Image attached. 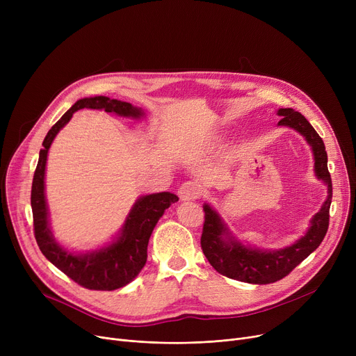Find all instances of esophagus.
<instances>
[{
    "instance_id": "esophagus-1",
    "label": "esophagus",
    "mask_w": 356,
    "mask_h": 356,
    "mask_svg": "<svg viewBox=\"0 0 356 356\" xmlns=\"http://www.w3.org/2000/svg\"><path fill=\"white\" fill-rule=\"evenodd\" d=\"M202 193V186L199 181H184L179 188V197L181 200H195Z\"/></svg>"
}]
</instances>
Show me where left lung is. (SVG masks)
<instances>
[{
  "label": "left lung",
  "mask_w": 356,
  "mask_h": 356,
  "mask_svg": "<svg viewBox=\"0 0 356 356\" xmlns=\"http://www.w3.org/2000/svg\"><path fill=\"white\" fill-rule=\"evenodd\" d=\"M280 127L296 129L310 145L314 160V176L327 188V196L321 211L310 219L305 235L289 247L280 250H261L241 242L229 229L228 223L211 203L203 204L204 223L200 245L211 266L222 275L250 284H270L286 277L307 258L323 241L329 227L332 203V179L327 170V154L321 136L310 122L293 108H280Z\"/></svg>",
  "instance_id": "obj_1"
}]
</instances>
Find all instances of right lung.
Instances as JSON below:
<instances>
[{
	"label": "right lung",
	"instance_id": "right-lung-1",
	"mask_svg": "<svg viewBox=\"0 0 356 356\" xmlns=\"http://www.w3.org/2000/svg\"><path fill=\"white\" fill-rule=\"evenodd\" d=\"M104 109L120 117L141 120L145 112L129 102L111 99L108 97L82 98L66 111L63 117L56 122L43 141L39 154L33 186H31V209L34 220V235L37 245L50 263L65 273L74 283L89 290H117L140 274L147 261L148 239L153 234L159 219L170 204L179 197L170 192H160L140 196L129 209L122 228L115 236L102 247L85 252H74L56 241L51 227L46 200V164L51 143L59 131L72 120L79 109Z\"/></svg>",
	"mask_w": 356,
	"mask_h": 356
}]
</instances>
